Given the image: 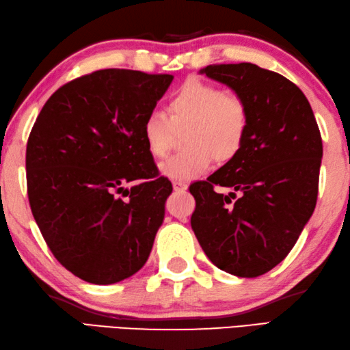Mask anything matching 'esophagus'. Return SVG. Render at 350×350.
<instances>
[{"instance_id":"1","label":"esophagus","mask_w":350,"mask_h":350,"mask_svg":"<svg viewBox=\"0 0 350 350\" xmlns=\"http://www.w3.org/2000/svg\"><path fill=\"white\" fill-rule=\"evenodd\" d=\"M174 184V190L175 192H184V190H187V184L186 183H183V181H174L172 183Z\"/></svg>"}]
</instances>
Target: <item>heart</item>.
Here are the masks:
<instances>
[{"label":"heart","mask_w":350,"mask_h":350,"mask_svg":"<svg viewBox=\"0 0 350 350\" xmlns=\"http://www.w3.org/2000/svg\"><path fill=\"white\" fill-rule=\"evenodd\" d=\"M167 115L152 111L143 123L149 154L164 158L178 134L184 135L181 154L161 163V172L174 181H190L206 174L213 163L233 158L245 140L250 111L241 94L222 91L201 79H189L167 102Z\"/></svg>","instance_id":"b5f03b06"}]
</instances>
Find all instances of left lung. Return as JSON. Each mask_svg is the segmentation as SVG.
I'll return each mask as SVG.
<instances>
[{"instance_id":"8db88e82","label":"left lung","mask_w":350,"mask_h":350,"mask_svg":"<svg viewBox=\"0 0 350 350\" xmlns=\"http://www.w3.org/2000/svg\"><path fill=\"white\" fill-rule=\"evenodd\" d=\"M201 72L243 97L250 122L239 152L206 181L190 184L196 201L190 224L217 268L257 278L285 259L314 212L320 129L301 90L279 72L250 62L208 65ZM217 185L234 192L217 194Z\"/></svg>"}]
</instances>
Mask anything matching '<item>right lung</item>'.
Segmentation results:
<instances>
[{"instance_id":"1","label":"right lung","mask_w":350,"mask_h":350,"mask_svg":"<svg viewBox=\"0 0 350 350\" xmlns=\"http://www.w3.org/2000/svg\"><path fill=\"white\" fill-rule=\"evenodd\" d=\"M172 79L97 70L55 91L33 124L31 213L53 256L79 279L109 285L148 260L172 183L158 174L143 123Z\"/></svg>"}]
</instances>
